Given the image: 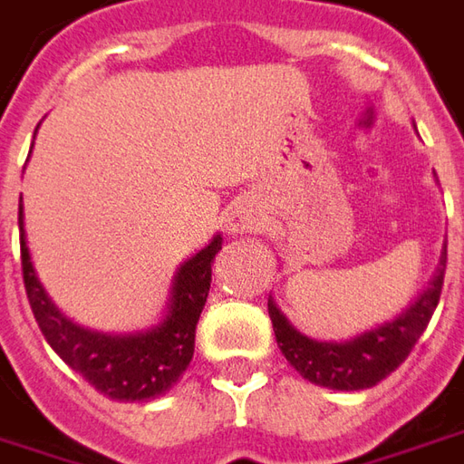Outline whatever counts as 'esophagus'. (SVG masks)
Wrapping results in <instances>:
<instances>
[{
	"mask_svg": "<svg viewBox=\"0 0 464 464\" xmlns=\"http://www.w3.org/2000/svg\"><path fill=\"white\" fill-rule=\"evenodd\" d=\"M258 228V216L254 210L246 208V206H238V208L231 210L228 216V231L231 233H248Z\"/></svg>",
	"mask_w": 464,
	"mask_h": 464,
	"instance_id": "obj_1",
	"label": "esophagus"
}]
</instances>
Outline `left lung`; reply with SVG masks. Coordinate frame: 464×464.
Instances as JSON below:
<instances>
[{
  "mask_svg": "<svg viewBox=\"0 0 464 464\" xmlns=\"http://www.w3.org/2000/svg\"><path fill=\"white\" fill-rule=\"evenodd\" d=\"M447 264V243L440 256V266L427 281V286L417 294V299L401 309L390 322L379 324L364 334H356L346 342H319L304 336L294 324L284 316L276 301L268 296V316L274 324L278 349L286 362L309 379L311 384L329 387V390L356 392L369 390L387 379L410 356L417 339L422 336L427 324L437 309L442 294Z\"/></svg>",
  "mask_w": 464,
  "mask_h": 464,
  "instance_id": "obj_1",
  "label": "left lung"
}]
</instances>
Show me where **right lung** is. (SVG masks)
<instances>
[{
	"label": "right lung",
	"mask_w": 464,
	"mask_h": 464,
	"mask_svg": "<svg viewBox=\"0 0 464 464\" xmlns=\"http://www.w3.org/2000/svg\"><path fill=\"white\" fill-rule=\"evenodd\" d=\"M37 132V130H34ZM22 274L29 306L47 344L64 364L85 377L97 392L118 401H148L160 397L186 372L196 349V326L210 291V264L221 251L216 233L208 246L176 268L163 319L142 332L105 334L85 329L54 306L37 278L24 236V208L19 198Z\"/></svg>",
	"instance_id": "1"
}]
</instances>
